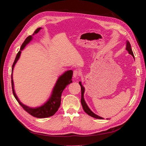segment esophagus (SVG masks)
Returning a JSON list of instances; mask_svg holds the SVG:
<instances>
[{
	"label": "esophagus",
	"instance_id": "34e87169",
	"mask_svg": "<svg viewBox=\"0 0 146 146\" xmlns=\"http://www.w3.org/2000/svg\"><path fill=\"white\" fill-rule=\"evenodd\" d=\"M80 72H79L78 70H75L74 71V74H73L74 77H78L80 76Z\"/></svg>",
	"mask_w": 146,
	"mask_h": 146
}]
</instances>
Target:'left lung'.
Masks as SVG:
<instances>
[{"label":"left lung","instance_id":"1","mask_svg":"<svg viewBox=\"0 0 146 146\" xmlns=\"http://www.w3.org/2000/svg\"><path fill=\"white\" fill-rule=\"evenodd\" d=\"M126 50L129 52V54L131 55L132 56H133L134 57V55H133V51H132L131 50V45L130 44L129 42V41H127V44H126ZM79 84H80V85L81 86V104H82V105L83 107V109L84 111H85V112L88 114V115H90V116L92 117H94V118H96V119H104L103 117H100L99 116L97 115V114H94L93 112H92L91 110L90 109V108L88 107L87 104H86L85 101V99H84V97H83V95H84V92H85V88H84L83 86V85H82V82H79Z\"/></svg>","mask_w":146,"mask_h":146}]
</instances>
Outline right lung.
<instances>
[{
	"instance_id": "add662e5",
	"label": "right lung",
	"mask_w": 146,
	"mask_h": 146,
	"mask_svg": "<svg viewBox=\"0 0 146 146\" xmlns=\"http://www.w3.org/2000/svg\"><path fill=\"white\" fill-rule=\"evenodd\" d=\"M41 29V27L38 28L35 31L33 35L38 33ZM32 38H33L32 35H30V36H29L25 39V40L23 43V44H22L20 50L17 53L14 63L13 64L11 69V86L13 94L14 95L16 100L18 102L19 105L24 108L25 111L29 113L30 115L38 118H46L54 115L55 113L58 111L61 104V94H62L64 88L67 86L69 84L72 82V77L73 75V71L72 70H68V71H66L64 73L61 75V76H60V77L58 78V80H57L56 82L54 89L52 90V94L50 97V98L48 99V100L45 104H44L42 105H41V107L36 108H30L28 107V106L25 105L23 103H21L18 98L17 97L15 91L14 83H13V69H14L16 63H17V60L19 58L21 54V50H23L24 47L26 46V45L28 44L32 40Z\"/></svg>"
}]
</instances>
